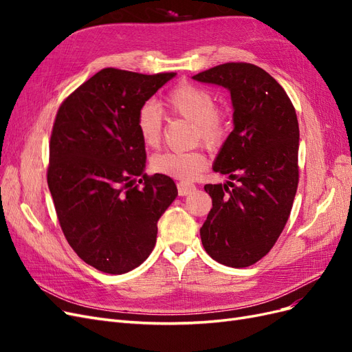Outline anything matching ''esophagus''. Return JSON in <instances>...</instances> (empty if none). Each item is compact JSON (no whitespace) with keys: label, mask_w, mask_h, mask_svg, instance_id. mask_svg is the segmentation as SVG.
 Segmentation results:
<instances>
[{"label":"esophagus","mask_w":352,"mask_h":352,"mask_svg":"<svg viewBox=\"0 0 352 352\" xmlns=\"http://www.w3.org/2000/svg\"><path fill=\"white\" fill-rule=\"evenodd\" d=\"M195 190V185L194 184H189V182H179L177 184V192L180 197H185L192 194Z\"/></svg>","instance_id":"esophagus-1"}]
</instances>
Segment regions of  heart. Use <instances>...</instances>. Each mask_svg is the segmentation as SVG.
<instances>
[{"label": "heart", "instance_id": "b5f03b06", "mask_svg": "<svg viewBox=\"0 0 352 352\" xmlns=\"http://www.w3.org/2000/svg\"><path fill=\"white\" fill-rule=\"evenodd\" d=\"M162 109L182 119L194 123L197 140L208 146H216L226 133V123L223 116L216 110L211 95L195 85H179L170 91L162 101ZM136 131L146 148H157L162 142L163 114L154 102H145L136 114ZM206 155L199 151L175 153L166 151L151 158V170L154 173L173 179H195L206 168Z\"/></svg>", "mask_w": 352, "mask_h": 352}]
</instances>
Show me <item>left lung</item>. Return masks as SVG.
<instances>
[{
	"instance_id": "8db88e82",
	"label": "left lung",
	"mask_w": 352,
	"mask_h": 352,
	"mask_svg": "<svg viewBox=\"0 0 352 352\" xmlns=\"http://www.w3.org/2000/svg\"><path fill=\"white\" fill-rule=\"evenodd\" d=\"M192 79L230 92L233 131L212 170L237 182L204 186L212 208L201 241L212 260L248 267L273 248L291 214L298 186L296 113L280 85L250 63H226Z\"/></svg>"
}]
</instances>
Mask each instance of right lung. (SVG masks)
I'll use <instances>...</instances> for the list:
<instances>
[{
	"label": "right lung",
	"instance_id": "obj_1",
	"mask_svg": "<svg viewBox=\"0 0 352 352\" xmlns=\"http://www.w3.org/2000/svg\"><path fill=\"white\" fill-rule=\"evenodd\" d=\"M175 76L102 69L58 109L48 188L70 247L102 273L123 274L148 258L157 221L177 197L173 179L144 173L136 131L138 110Z\"/></svg>",
	"mask_w": 352,
	"mask_h": 352
}]
</instances>
